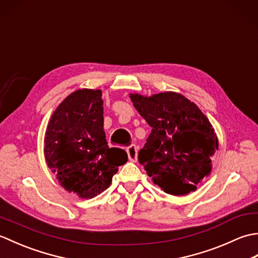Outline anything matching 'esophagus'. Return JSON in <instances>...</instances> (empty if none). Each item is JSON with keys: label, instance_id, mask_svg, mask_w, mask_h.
<instances>
[{"label": "esophagus", "instance_id": "34e87169", "mask_svg": "<svg viewBox=\"0 0 258 258\" xmlns=\"http://www.w3.org/2000/svg\"><path fill=\"white\" fill-rule=\"evenodd\" d=\"M127 156H128V160L131 162H136L138 161V147L135 145H131L127 150Z\"/></svg>", "mask_w": 258, "mask_h": 258}]
</instances>
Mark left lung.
Wrapping results in <instances>:
<instances>
[{"instance_id": "8db88e82", "label": "left lung", "mask_w": 258, "mask_h": 258, "mask_svg": "<svg viewBox=\"0 0 258 258\" xmlns=\"http://www.w3.org/2000/svg\"><path fill=\"white\" fill-rule=\"evenodd\" d=\"M140 115L152 127L139 162L153 182L172 195L194 191L212 171L218 140L210 120L182 94L150 97L131 94Z\"/></svg>"}]
</instances>
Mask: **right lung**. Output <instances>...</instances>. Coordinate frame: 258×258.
<instances>
[{"mask_svg":"<svg viewBox=\"0 0 258 258\" xmlns=\"http://www.w3.org/2000/svg\"><path fill=\"white\" fill-rule=\"evenodd\" d=\"M101 90H78L59 104L47 124L44 155L48 168L70 193L93 199L112 183L127 154L109 149L103 128Z\"/></svg>","mask_w":258,"mask_h":258,"instance_id":"obj_1","label":"right lung"}]
</instances>
